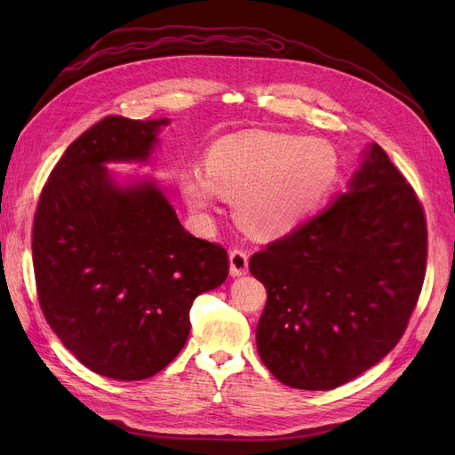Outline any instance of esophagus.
Returning <instances> with one entry per match:
<instances>
[{"instance_id":"34e87169","label":"esophagus","mask_w":455,"mask_h":455,"mask_svg":"<svg viewBox=\"0 0 455 455\" xmlns=\"http://www.w3.org/2000/svg\"><path fill=\"white\" fill-rule=\"evenodd\" d=\"M246 269H249V254H246L243 249H231L229 251V273L233 277H239V275H244Z\"/></svg>"}]
</instances>
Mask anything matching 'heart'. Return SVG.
I'll use <instances>...</instances> for the list:
<instances>
[{
    "label": "heart",
    "instance_id": "b5f03b06",
    "mask_svg": "<svg viewBox=\"0 0 455 455\" xmlns=\"http://www.w3.org/2000/svg\"><path fill=\"white\" fill-rule=\"evenodd\" d=\"M341 176L338 149L324 139L251 131L214 142L201 169L180 176L191 211L211 214L220 196L237 197L241 224L256 235H283L323 209Z\"/></svg>",
    "mask_w": 455,
    "mask_h": 455
}]
</instances>
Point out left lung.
<instances>
[{"label":"left lung","instance_id":"1","mask_svg":"<svg viewBox=\"0 0 455 455\" xmlns=\"http://www.w3.org/2000/svg\"><path fill=\"white\" fill-rule=\"evenodd\" d=\"M425 264L421 203L371 144L347 194L252 254L249 269L267 291L256 328L261 363L306 391L361 376L403 338Z\"/></svg>","mask_w":455,"mask_h":455}]
</instances>
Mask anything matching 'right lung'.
<instances>
[{
	"mask_svg": "<svg viewBox=\"0 0 455 455\" xmlns=\"http://www.w3.org/2000/svg\"><path fill=\"white\" fill-rule=\"evenodd\" d=\"M169 119L108 116L74 140L41 191L32 229L41 311L106 378L156 376L182 351L194 299L229 271L224 246L188 233L154 180L121 186L106 163L148 161Z\"/></svg>",
	"mask_w": 455,
	"mask_h": 455,
	"instance_id": "obj_1",
	"label": "right lung"
}]
</instances>
